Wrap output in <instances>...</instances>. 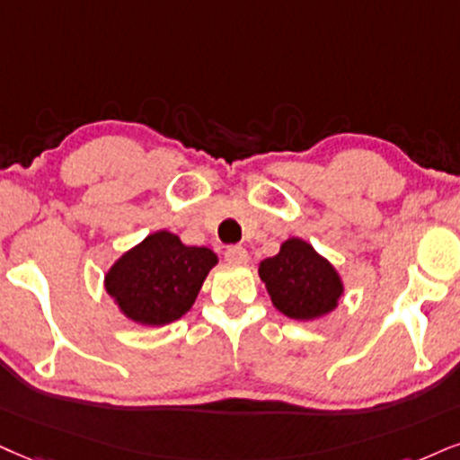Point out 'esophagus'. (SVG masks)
Wrapping results in <instances>:
<instances>
[{
  "instance_id": "34e87169",
  "label": "esophagus",
  "mask_w": 460,
  "mask_h": 460,
  "mask_svg": "<svg viewBox=\"0 0 460 460\" xmlns=\"http://www.w3.org/2000/svg\"><path fill=\"white\" fill-rule=\"evenodd\" d=\"M226 260H228V262H232V264H245L249 256H247V252L243 247L232 245V247L226 249Z\"/></svg>"
}]
</instances>
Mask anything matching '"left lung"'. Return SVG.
<instances>
[{
  "instance_id": "obj_1",
  "label": "left lung",
  "mask_w": 460,
  "mask_h": 460,
  "mask_svg": "<svg viewBox=\"0 0 460 460\" xmlns=\"http://www.w3.org/2000/svg\"><path fill=\"white\" fill-rule=\"evenodd\" d=\"M258 273L275 309L292 320H317L337 309L343 296L337 269L296 236L283 241L277 256L262 260Z\"/></svg>"
}]
</instances>
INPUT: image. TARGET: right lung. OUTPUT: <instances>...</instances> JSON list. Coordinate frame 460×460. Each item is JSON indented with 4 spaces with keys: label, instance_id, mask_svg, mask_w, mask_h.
Returning <instances> with one entry per match:
<instances>
[{
    "label": "right lung",
    "instance_id": "right-lung-1",
    "mask_svg": "<svg viewBox=\"0 0 460 460\" xmlns=\"http://www.w3.org/2000/svg\"><path fill=\"white\" fill-rule=\"evenodd\" d=\"M215 264L208 247L183 245L172 232L157 230L111 266L104 286L128 320L164 326L191 309Z\"/></svg>",
    "mask_w": 460,
    "mask_h": 460
}]
</instances>
